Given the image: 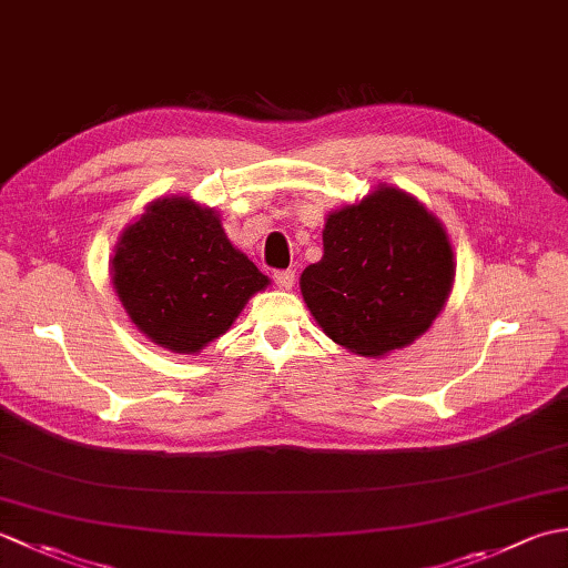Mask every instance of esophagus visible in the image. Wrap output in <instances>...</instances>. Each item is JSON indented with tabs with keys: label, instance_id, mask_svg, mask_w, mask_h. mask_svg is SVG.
Instances as JSON below:
<instances>
[{
	"label": "esophagus",
	"instance_id": "esophagus-1",
	"mask_svg": "<svg viewBox=\"0 0 568 568\" xmlns=\"http://www.w3.org/2000/svg\"><path fill=\"white\" fill-rule=\"evenodd\" d=\"M273 281L277 287H283V291H291V287L295 285V271H275L273 273Z\"/></svg>",
	"mask_w": 568,
	"mask_h": 568
}]
</instances>
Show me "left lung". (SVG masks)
Instances as JSON below:
<instances>
[{
    "instance_id": "obj_1",
    "label": "left lung",
    "mask_w": 568,
    "mask_h": 568,
    "mask_svg": "<svg viewBox=\"0 0 568 568\" xmlns=\"http://www.w3.org/2000/svg\"><path fill=\"white\" fill-rule=\"evenodd\" d=\"M324 256L307 265L300 291L332 342L361 356H383L429 329L454 283V253L437 216L378 187L332 212Z\"/></svg>"
}]
</instances>
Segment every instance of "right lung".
Segmentation results:
<instances>
[{"label": "right lung", "mask_w": 568, "mask_h": 568, "mask_svg": "<svg viewBox=\"0 0 568 568\" xmlns=\"http://www.w3.org/2000/svg\"><path fill=\"white\" fill-rule=\"evenodd\" d=\"M112 281L131 322L175 354H197L214 342L268 285L226 239L220 216L187 197L149 204L126 229Z\"/></svg>", "instance_id": "add662e5"}]
</instances>
